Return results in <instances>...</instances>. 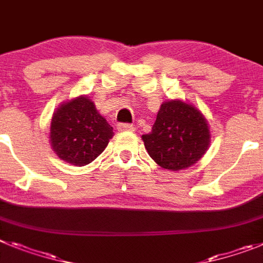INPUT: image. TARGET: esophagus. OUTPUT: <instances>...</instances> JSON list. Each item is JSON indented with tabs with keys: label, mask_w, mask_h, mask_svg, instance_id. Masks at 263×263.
<instances>
[{
	"label": "esophagus",
	"mask_w": 263,
	"mask_h": 263,
	"mask_svg": "<svg viewBox=\"0 0 263 263\" xmlns=\"http://www.w3.org/2000/svg\"><path fill=\"white\" fill-rule=\"evenodd\" d=\"M116 128H118V131L123 132V131H134L135 127L132 124H125V123H119L118 125H116Z\"/></svg>",
	"instance_id": "34e87169"
}]
</instances>
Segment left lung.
Listing matches in <instances>:
<instances>
[{
    "mask_svg": "<svg viewBox=\"0 0 263 263\" xmlns=\"http://www.w3.org/2000/svg\"><path fill=\"white\" fill-rule=\"evenodd\" d=\"M211 138L202 112L180 99L164 102L152 131L141 136L155 163L170 171L186 170L197 163L209 148Z\"/></svg>",
    "mask_w": 263,
    "mask_h": 263,
    "instance_id": "8db88e82",
    "label": "left lung"
}]
</instances>
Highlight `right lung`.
Segmentation results:
<instances>
[{
	"instance_id": "1",
	"label": "right lung",
	"mask_w": 263,
	"mask_h": 263,
	"mask_svg": "<svg viewBox=\"0 0 263 263\" xmlns=\"http://www.w3.org/2000/svg\"><path fill=\"white\" fill-rule=\"evenodd\" d=\"M114 129L87 95L63 102L52 114L50 144L61 160L83 166L97 159L112 139Z\"/></svg>"
}]
</instances>
